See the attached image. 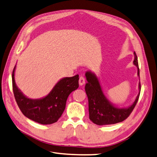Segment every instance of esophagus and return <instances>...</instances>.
Wrapping results in <instances>:
<instances>
[{"label": "esophagus", "instance_id": "34e87169", "mask_svg": "<svg viewBox=\"0 0 157 157\" xmlns=\"http://www.w3.org/2000/svg\"><path fill=\"white\" fill-rule=\"evenodd\" d=\"M79 86H83V84H85V78L83 76H80L79 79Z\"/></svg>", "mask_w": 157, "mask_h": 157}]
</instances>
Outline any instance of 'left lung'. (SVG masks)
Listing matches in <instances>:
<instances>
[{
  "label": "left lung",
  "mask_w": 157,
  "mask_h": 157,
  "mask_svg": "<svg viewBox=\"0 0 157 157\" xmlns=\"http://www.w3.org/2000/svg\"><path fill=\"white\" fill-rule=\"evenodd\" d=\"M133 64L137 68V75L139 77V68L137 56L134 52ZM86 78L87 81L85 90L89 103L90 119L98 125L115 124L126 119L133 110L138 101L140 91V83H139V94L135 101L127 107L119 108L113 105L108 99L100 85L99 79L91 71L86 72Z\"/></svg>",
  "instance_id": "8db88e82"
}]
</instances>
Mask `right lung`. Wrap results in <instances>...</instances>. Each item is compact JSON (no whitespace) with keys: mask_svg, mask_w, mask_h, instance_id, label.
Returning <instances> with one entry per match:
<instances>
[{"mask_svg":"<svg viewBox=\"0 0 157 157\" xmlns=\"http://www.w3.org/2000/svg\"><path fill=\"white\" fill-rule=\"evenodd\" d=\"M16 66L12 75L13 89L16 101L22 113L26 117L40 124H49L56 123L65 109L68 96L79 87V75L59 79L45 97L30 99L24 95L16 84Z\"/></svg>","mask_w":157,"mask_h":157,"instance_id":"add662e5","label":"right lung"}]
</instances>
